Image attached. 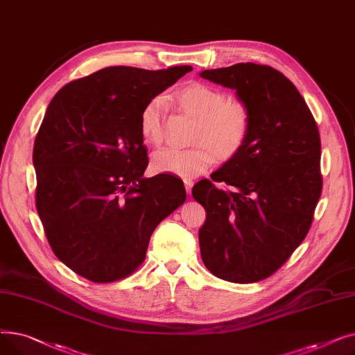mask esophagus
I'll list each match as a JSON object with an SVG mask.
<instances>
[{
    "mask_svg": "<svg viewBox=\"0 0 355 355\" xmlns=\"http://www.w3.org/2000/svg\"><path fill=\"white\" fill-rule=\"evenodd\" d=\"M184 185H185V191H187V194H191V189L194 185V181L187 178V180H184Z\"/></svg>",
    "mask_w": 355,
    "mask_h": 355,
    "instance_id": "1",
    "label": "esophagus"
}]
</instances>
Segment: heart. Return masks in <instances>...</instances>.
Segmentation results:
<instances>
[{
    "instance_id": "b5f03b06",
    "label": "heart",
    "mask_w": 355,
    "mask_h": 355,
    "mask_svg": "<svg viewBox=\"0 0 355 355\" xmlns=\"http://www.w3.org/2000/svg\"><path fill=\"white\" fill-rule=\"evenodd\" d=\"M171 102L185 115L194 118L190 142L185 149L162 148L153 155L157 173L193 178L206 171L213 162L233 158L243 148L250 132L252 115L248 105L227 99L226 93L201 82L178 87ZM165 103L154 98L145 103L139 116V132L145 142L158 145L162 141Z\"/></svg>"
}]
</instances>
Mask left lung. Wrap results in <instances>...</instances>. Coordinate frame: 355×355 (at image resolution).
<instances>
[{
  "instance_id": "obj_1",
  "label": "left lung",
  "mask_w": 355,
  "mask_h": 355,
  "mask_svg": "<svg viewBox=\"0 0 355 355\" xmlns=\"http://www.w3.org/2000/svg\"><path fill=\"white\" fill-rule=\"evenodd\" d=\"M200 76L234 89L252 115L243 148L211 174L213 182L193 187L207 213L198 233L201 259L225 281H263L311 229L322 191L320 130L295 85L270 66L237 63Z\"/></svg>"
}]
</instances>
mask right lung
I'll return each instance as SVG.
<instances>
[{
	"label": "right lung",
	"instance_id": "right-lung-1",
	"mask_svg": "<svg viewBox=\"0 0 355 355\" xmlns=\"http://www.w3.org/2000/svg\"><path fill=\"white\" fill-rule=\"evenodd\" d=\"M191 66H112L63 86L33 149L35 209L54 254L92 282H115L145 260L153 232L185 201L170 174L144 178L141 110Z\"/></svg>",
	"mask_w": 355,
	"mask_h": 355
}]
</instances>
